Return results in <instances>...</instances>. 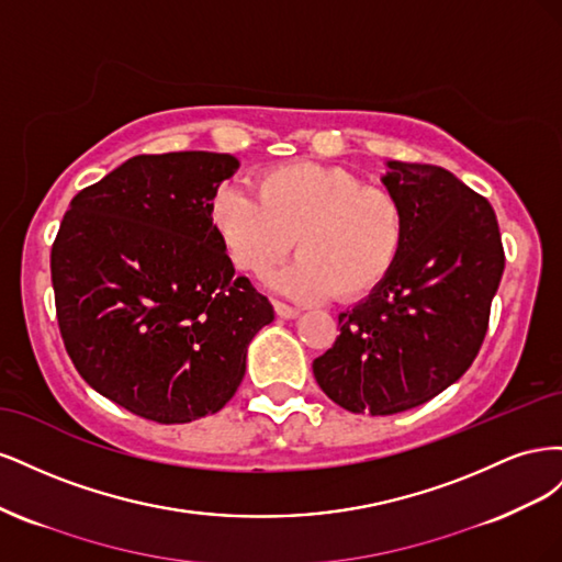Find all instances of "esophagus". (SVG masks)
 <instances>
[{
    "label": "esophagus",
    "mask_w": 562,
    "mask_h": 562,
    "mask_svg": "<svg viewBox=\"0 0 562 562\" xmlns=\"http://www.w3.org/2000/svg\"><path fill=\"white\" fill-rule=\"evenodd\" d=\"M274 312H277V316H281V318H297L300 316V310L297 307H291V304H285V302H274Z\"/></svg>",
    "instance_id": "34e87169"
}]
</instances>
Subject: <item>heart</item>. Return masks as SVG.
<instances>
[{
  "label": "heart",
  "mask_w": 562,
  "mask_h": 562,
  "mask_svg": "<svg viewBox=\"0 0 562 562\" xmlns=\"http://www.w3.org/2000/svg\"><path fill=\"white\" fill-rule=\"evenodd\" d=\"M255 199L223 184L211 223L229 262L262 274L291 250L300 258L269 279L271 288L307 300H359L380 288L403 244L398 201L342 166L293 161L255 178Z\"/></svg>",
  "instance_id": "1"
}]
</instances>
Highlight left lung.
<instances>
[{
    "mask_svg": "<svg viewBox=\"0 0 562 562\" xmlns=\"http://www.w3.org/2000/svg\"><path fill=\"white\" fill-rule=\"evenodd\" d=\"M386 192L403 213V244L389 277L339 314V337L314 378L349 413L396 415L464 375L487 333L504 274L490 201L431 164L386 161Z\"/></svg>",
    "mask_w": 562,
    "mask_h": 562,
    "instance_id": "1",
    "label": "left lung"
}]
</instances>
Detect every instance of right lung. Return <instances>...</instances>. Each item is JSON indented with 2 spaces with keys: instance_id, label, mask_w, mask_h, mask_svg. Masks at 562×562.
Here are the masks:
<instances>
[{
  "instance_id": "1",
  "label": "right lung",
  "mask_w": 562,
  "mask_h": 562,
  "mask_svg": "<svg viewBox=\"0 0 562 562\" xmlns=\"http://www.w3.org/2000/svg\"><path fill=\"white\" fill-rule=\"evenodd\" d=\"M239 159L168 151L81 190L50 248L58 326L100 396L159 424L223 411L274 307L234 265L211 201Z\"/></svg>"
}]
</instances>
